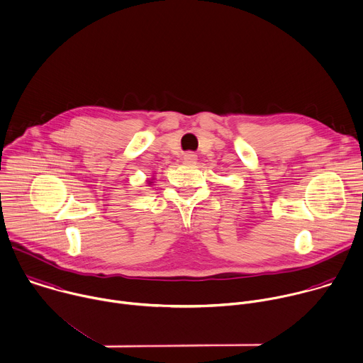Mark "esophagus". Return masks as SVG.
Masks as SVG:
<instances>
[{
  "instance_id": "34e87169",
  "label": "esophagus",
  "mask_w": 363,
  "mask_h": 363,
  "mask_svg": "<svg viewBox=\"0 0 363 363\" xmlns=\"http://www.w3.org/2000/svg\"><path fill=\"white\" fill-rule=\"evenodd\" d=\"M196 161V155L194 152H185L184 154V162H195Z\"/></svg>"
}]
</instances>
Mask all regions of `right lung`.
Here are the masks:
<instances>
[{
	"mask_svg": "<svg viewBox=\"0 0 363 363\" xmlns=\"http://www.w3.org/2000/svg\"><path fill=\"white\" fill-rule=\"evenodd\" d=\"M150 184H151V182H150Z\"/></svg>",
	"mask_w": 363,
	"mask_h": 363,
	"instance_id": "obj_1",
	"label": "right lung"
}]
</instances>
